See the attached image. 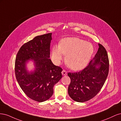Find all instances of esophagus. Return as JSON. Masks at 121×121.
<instances>
[{
    "instance_id": "esophagus-1",
    "label": "esophagus",
    "mask_w": 121,
    "mask_h": 121,
    "mask_svg": "<svg viewBox=\"0 0 121 121\" xmlns=\"http://www.w3.org/2000/svg\"><path fill=\"white\" fill-rule=\"evenodd\" d=\"M61 73H62V75H63V76H66V75H67V72L65 71V69H64V70L62 71Z\"/></svg>"
}]
</instances>
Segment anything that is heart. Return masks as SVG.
Listing matches in <instances>:
<instances>
[{
    "instance_id": "obj_1",
    "label": "heart",
    "mask_w": 121,
    "mask_h": 121,
    "mask_svg": "<svg viewBox=\"0 0 121 121\" xmlns=\"http://www.w3.org/2000/svg\"><path fill=\"white\" fill-rule=\"evenodd\" d=\"M94 52L92 44L78 38L64 39L60 45H55L52 49L53 63L59 65L67 54L65 61L73 70L85 68L90 61Z\"/></svg>"
}]
</instances>
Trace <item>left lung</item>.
<instances>
[{
	"mask_svg": "<svg viewBox=\"0 0 121 121\" xmlns=\"http://www.w3.org/2000/svg\"><path fill=\"white\" fill-rule=\"evenodd\" d=\"M95 56L82 71L69 73L71 83L68 87L69 96L74 101L83 102L96 96L104 85L109 71L107 50L100 44Z\"/></svg>",
	"mask_w": 121,
	"mask_h": 121,
	"instance_id": "obj_1",
	"label": "left lung"
}]
</instances>
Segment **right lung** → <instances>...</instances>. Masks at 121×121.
I'll return each instance as SVG.
<instances>
[{"label": "right lung", "instance_id": "add662e5", "mask_svg": "<svg viewBox=\"0 0 121 121\" xmlns=\"http://www.w3.org/2000/svg\"><path fill=\"white\" fill-rule=\"evenodd\" d=\"M52 35L37 36L25 43L16 58L15 75L20 87L28 97L40 102L52 97L54 85L62 78L63 69L49 59ZM30 60L34 61L35 69L29 72L26 65Z\"/></svg>", "mask_w": 121, "mask_h": 121}]
</instances>
